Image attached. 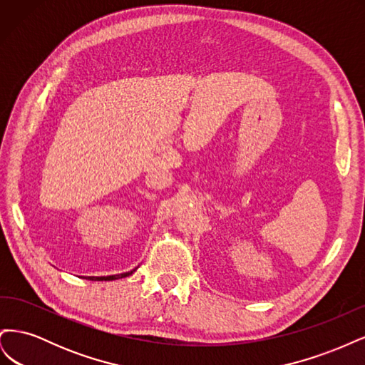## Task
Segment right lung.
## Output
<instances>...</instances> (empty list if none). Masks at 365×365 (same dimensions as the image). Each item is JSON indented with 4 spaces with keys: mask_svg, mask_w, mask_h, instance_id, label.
<instances>
[{
    "mask_svg": "<svg viewBox=\"0 0 365 365\" xmlns=\"http://www.w3.org/2000/svg\"><path fill=\"white\" fill-rule=\"evenodd\" d=\"M135 271V269H134ZM134 271H129V272H123V274H115V275H102V277H94V275H91V277H85L88 280H94V282H106V280H117V279H123V277H128V275H130Z\"/></svg>",
    "mask_w": 365,
    "mask_h": 365,
    "instance_id": "add662e5",
    "label": "right lung"
}]
</instances>
